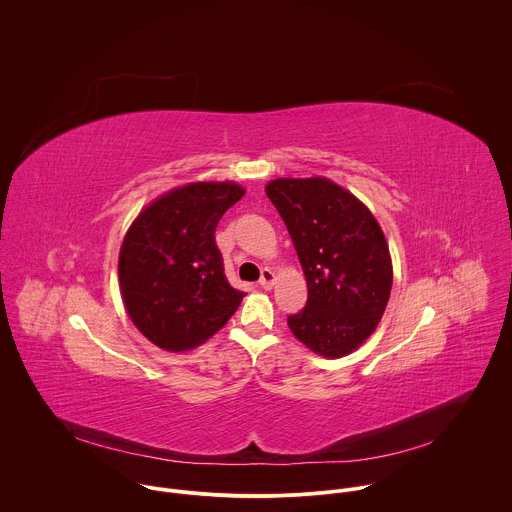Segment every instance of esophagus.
Returning a JSON list of instances; mask_svg holds the SVG:
<instances>
[{"instance_id": "1", "label": "esophagus", "mask_w": 512, "mask_h": 512, "mask_svg": "<svg viewBox=\"0 0 512 512\" xmlns=\"http://www.w3.org/2000/svg\"><path fill=\"white\" fill-rule=\"evenodd\" d=\"M274 280H276L274 272H272L270 268H264V270H262V276H260V280H258V284H260V288L270 290V288L274 286Z\"/></svg>"}]
</instances>
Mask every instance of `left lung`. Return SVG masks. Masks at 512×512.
<instances>
[{
  "mask_svg": "<svg viewBox=\"0 0 512 512\" xmlns=\"http://www.w3.org/2000/svg\"><path fill=\"white\" fill-rule=\"evenodd\" d=\"M266 194L306 274L308 302L288 316L292 334L324 357H343L377 328L393 282L373 214L328 178H276Z\"/></svg>",
  "mask_w": 512,
  "mask_h": 512,
  "instance_id": "8db88e82",
  "label": "left lung"
}]
</instances>
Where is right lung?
<instances>
[{
    "mask_svg": "<svg viewBox=\"0 0 512 512\" xmlns=\"http://www.w3.org/2000/svg\"><path fill=\"white\" fill-rule=\"evenodd\" d=\"M244 196L234 182H190L151 202L131 224L119 254L129 318L167 351L212 338L238 310L244 292L224 276L214 230Z\"/></svg>",
    "mask_w": 512,
    "mask_h": 512,
    "instance_id": "right-lung-1",
    "label": "right lung"
}]
</instances>
